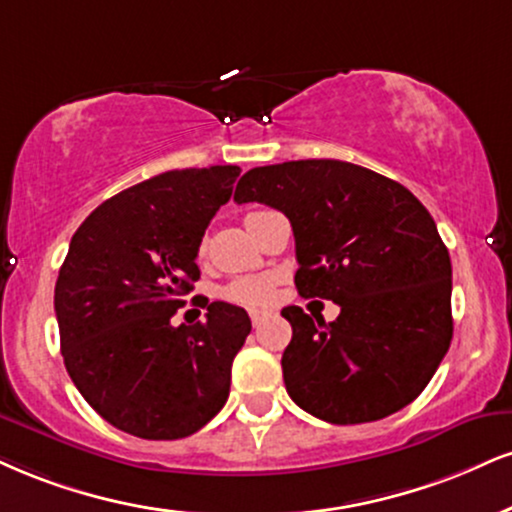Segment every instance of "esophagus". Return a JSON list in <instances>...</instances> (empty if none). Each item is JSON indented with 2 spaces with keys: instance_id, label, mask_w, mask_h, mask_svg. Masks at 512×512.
Instances as JSON below:
<instances>
[{
  "instance_id": "34e87169",
  "label": "esophagus",
  "mask_w": 512,
  "mask_h": 512,
  "mask_svg": "<svg viewBox=\"0 0 512 512\" xmlns=\"http://www.w3.org/2000/svg\"><path fill=\"white\" fill-rule=\"evenodd\" d=\"M250 319H252V324L260 326V322H264V319H267V312H250Z\"/></svg>"
}]
</instances>
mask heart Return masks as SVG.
I'll return each instance as SVG.
<instances>
[{"mask_svg":"<svg viewBox=\"0 0 512 512\" xmlns=\"http://www.w3.org/2000/svg\"><path fill=\"white\" fill-rule=\"evenodd\" d=\"M224 298L238 305L264 307L272 303L274 298V281L262 274L238 276V279H233L229 286L224 288Z\"/></svg>","mask_w":512,"mask_h":512,"instance_id":"obj_1","label":"heart"}]
</instances>
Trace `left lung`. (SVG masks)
I'll return each mask as SVG.
<instances>
[{
	"mask_svg": "<svg viewBox=\"0 0 512 512\" xmlns=\"http://www.w3.org/2000/svg\"><path fill=\"white\" fill-rule=\"evenodd\" d=\"M233 200L286 214L295 288L341 307L329 324L295 305L281 310L293 326L281 357L293 403L324 422L362 424L420 396L453 338L451 257L427 207L338 159L257 166Z\"/></svg>",
	"mask_w": 512,
	"mask_h": 512,
	"instance_id": "left-lung-1",
	"label": "left lung"
}]
</instances>
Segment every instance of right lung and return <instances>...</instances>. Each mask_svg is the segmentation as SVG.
Segmentation results:
<instances>
[{"label":"right lung","mask_w":512,"mask_h":512,"mask_svg":"<svg viewBox=\"0 0 512 512\" xmlns=\"http://www.w3.org/2000/svg\"><path fill=\"white\" fill-rule=\"evenodd\" d=\"M238 166L181 169L109 197L73 233L54 286L66 372L92 410L150 441L195 434L224 408L233 357L252 324L212 303L171 324L200 279L197 250Z\"/></svg>","instance_id":"1"}]
</instances>
